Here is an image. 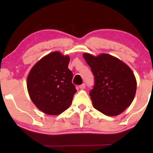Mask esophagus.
<instances>
[{
  "instance_id": "34e87169",
  "label": "esophagus",
  "mask_w": 153,
  "mask_h": 153,
  "mask_svg": "<svg viewBox=\"0 0 153 153\" xmlns=\"http://www.w3.org/2000/svg\"><path fill=\"white\" fill-rule=\"evenodd\" d=\"M80 89H84L85 88H86V84H82V85H80V86H79Z\"/></svg>"
}]
</instances>
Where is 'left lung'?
I'll return each instance as SVG.
<instances>
[{"label": "left lung", "instance_id": "obj_1", "mask_svg": "<svg viewBox=\"0 0 153 153\" xmlns=\"http://www.w3.org/2000/svg\"><path fill=\"white\" fill-rule=\"evenodd\" d=\"M83 57L94 76L95 84L89 94L94 107L107 116L123 113L136 92V79L130 67L108 54L95 56L84 53Z\"/></svg>", "mask_w": 153, "mask_h": 153}]
</instances>
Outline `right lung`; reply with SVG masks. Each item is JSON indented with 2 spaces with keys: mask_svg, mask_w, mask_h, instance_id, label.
<instances>
[{
  "mask_svg": "<svg viewBox=\"0 0 153 153\" xmlns=\"http://www.w3.org/2000/svg\"><path fill=\"white\" fill-rule=\"evenodd\" d=\"M69 55L53 52L32 67L27 77L28 94L38 109L57 115L69 107L76 89L73 73L68 69Z\"/></svg>",
  "mask_w": 153,
  "mask_h": 153,
  "instance_id": "obj_1",
  "label": "right lung"
}]
</instances>
